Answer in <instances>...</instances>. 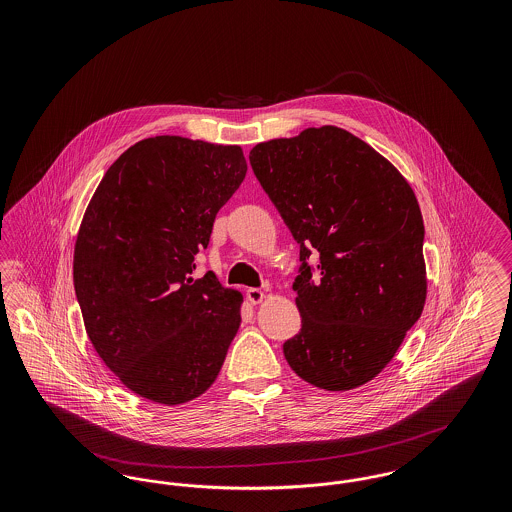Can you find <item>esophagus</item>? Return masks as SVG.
Wrapping results in <instances>:
<instances>
[{
	"mask_svg": "<svg viewBox=\"0 0 512 512\" xmlns=\"http://www.w3.org/2000/svg\"><path fill=\"white\" fill-rule=\"evenodd\" d=\"M245 297H247V301H249L251 305H257V303H261V301L265 299V292H261V290H257V288H249V290L245 292Z\"/></svg>",
	"mask_w": 512,
	"mask_h": 512,
	"instance_id": "obj_1",
	"label": "esophagus"
}]
</instances>
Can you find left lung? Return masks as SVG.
<instances>
[{
  "mask_svg": "<svg viewBox=\"0 0 512 512\" xmlns=\"http://www.w3.org/2000/svg\"><path fill=\"white\" fill-rule=\"evenodd\" d=\"M249 163L299 244L292 288L301 330L284 343L288 365L322 390L363 386L426 301L424 222L411 186L336 126L257 144Z\"/></svg>",
  "mask_w": 512,
  "mask_h": 512,
  "instance_id": "8db88e82",
  "label": "left lung"
}]
</instances>
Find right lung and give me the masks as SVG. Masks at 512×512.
<instances>
[{"mask_svg": "<svg viewBox=\"0 0 512 512\" xmlns=\"http://www.w3.org/2000/svg\"><path fill=\"white\" fill-rule=\"evenodd\" d=\"M238 146L147 138L105 172L74 247V292L99 357L126 388L163 405L199 397L240 328L242 295L195 255L244 182Z\"/></svg>", "mask_w": 512, "mask_h": 512, "instance_id": "obj_1", "label": "right lung"}]
</instances>
